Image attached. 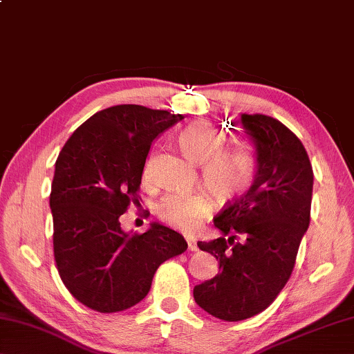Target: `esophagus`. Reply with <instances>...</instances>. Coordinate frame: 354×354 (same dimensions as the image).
<instances>
[{"instance_id": "34e87169", "label": "esophagus", "mask_w": 354, "mask_h": 354, "mask_svg": "<svg viewBox=\"0 0 354 354\" xmlns=\"http://www.w3.org/2000/svg\"><path fill=\"white\" fill-rule=\"evenodd\" d=\"M187 245H189V250H192V252H197L198 250V245L194 243V241H190V239H187Z\"/></svg>"}]
</instances>
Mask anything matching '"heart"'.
I'll return each mask as SVG.
<instances>
[{
	"label": "heart",
	"instance_id": "1",
	"mask_svg": "<svg viewBox=\"0 0 354 354\" xmlns=\"http://www.w3.org/2000/svg\"><path fill=\"white\" fill-rule=\"evenodd\" d=\"M223 142V133L211 122L197 121L184 127L178 136L183 154L195 164H201L206 187L217 198L236 197L249 187L255 175V153L244 140ZM149 164L145 167L148 171ZM211 200L203 194L168 195L156 207L159 218L181 232L197 230L209 216Z\"/></svg>",
	"mask_w": 354,
	"mask_h": 354
}]
</instances>
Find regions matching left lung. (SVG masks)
<instances>
[{"label": "left lung", "mask_w": 354, "mask_h": 354, "mask_svg": "<svg viewBox=\"0 0 354 354\" xmlns=\"http://www.w3.org/2000/svg\"><path fill=\"white\" fill-rule=\"evenodd\" d=\"M241 124L255 145V179L214 217L222 236L198 241L216 257L218 274L194 288L195 302L223 322H241L272 304L310 223L313 171L304 145L271 116L243 113Z\"/></svg>", "instance_id": "8db88e82"}]
</instances>
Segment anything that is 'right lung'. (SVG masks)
I'll list each match as a JSON object with an SVG mask.
<instances>
[{"label":"right lung","instance_id":"obj_1","mask_svg":"<svg viewBox=\"0 0 354 354\" xmlns=\"http://www.w3.org/2000/svg\"><path fill=\"white\" fill-rule=\"evenodd\" d=\"M183 115L142 105L94 113L67 140L50 192L53 252L59 277L77 301L100 313L121 312L148 295L154 272L187 243L153 222L122 232L120 216L138 203L151 145Z\"/></svg>","mask_w":354,"mask_h":354}]
</instances>
